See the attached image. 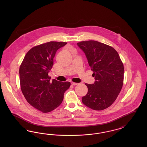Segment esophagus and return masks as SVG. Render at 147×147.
<instances>
[{"label":"esophagus","mask_w":147,"mask_h":147,"mask_svg":"<svg viewBox=\"0 0 147 147\" xmlns=\"http://www.w3.org/2000/svg\"><path fill=\"white\" fill-rule=\"evenodd\" d=\"M71 84L72 85H77L78 84H79V83H73V82H72V83H71Z\"/></svg>","instance_id":"obj_1"}]
</instances>
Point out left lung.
Instances as JSON below:
<instances>
[{
    "mask_svg": "<svg viewBox=\"0 0 147 147\" xmlns=\"http://www.w3.org/2000/svg\"><path fill=\"white\" fill-rule=\"evenodd\" d=\"M77 45L84 52L95 79L94 84H85L88 91L82 102L92 110H104L112 105L121 90L123 64L117 52L106 44L91 40Z\"/></svg>",
    "mask_w": 147,
    "mask_h": 147,
    "instance_id": "8db88e82",
    "label": "left lung"
}]
</instances>
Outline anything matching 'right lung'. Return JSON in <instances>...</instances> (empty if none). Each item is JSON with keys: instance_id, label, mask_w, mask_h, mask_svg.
I'll use <instances>...</instances> for the list:
<instances>
[{"instance_id": "add662e5", "label": "right lung", "mask_w": 147, "mask_h": 147, "mask_svg": "<svg viewBox=\"0 0 147 147\" xmlns=\"http://www.w3.org/2000/svg\"><path fill=\"white\" fill-rule=\"evenodd\" d=\"M67 43L51 41L35 46L26 53L20 67L22 92L28 103L41 112H51L58 107L70 86L69 82H51L48 75L56 52Z\"/></svg>"}]
</instances>
